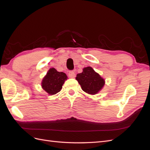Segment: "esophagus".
I'll return each instance as SVG.
<instances>
[{
	"label": "esophagus",
	"mask_w": 150,
	"mask_h": 150,
	"mask_svg": "<svg viewBox=\"0 0 150 150\" xmlns=\"http://www.w3.org/2000/svg\"><path fill=\"white\" fill-rule=\"evenodd\" d=\"M68 75H69V77H70V78H74V77H75L76 74H75L74 71H69V73H68Z\"/></svg>",
	"instance_id": "obj_1"
}]
</instances>
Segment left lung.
<instances>
[{"mask_svg": "<svg viewBox=\"0 0 150 150\" xmlns=\"http://www.w3.org/2000/svg\"><path fill=\"white\" fill-rule=\"evenodd\" d=\"M76 79L81 89L89 94H97L104 85V80L91 67H84L83 72L77 74Z\"/></svg>", "mask_w": 150, "mask_h": 150, "instance_id": "8db88e82", "label": "left lung"}]
</instances>
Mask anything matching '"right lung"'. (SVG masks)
Here are the masks:
<instances>
[{
  "label": "right lung",
  "mask_w": 150,
  "mask_h": 150,
  "mask_svg": "<svg viewBox=\"0 0 150 150\" xmlns=\"http://www.w3.org/2000/svg\"><path fill=\"white\" fill-rule=\"evenodd\" d=\"M67 77L63 72H58L51 68L42 81V87L49 94H55L59 92Z\"/></svg>",
  "instance_id": "1"
}]
</instances>
